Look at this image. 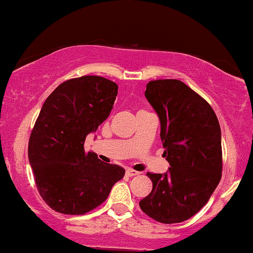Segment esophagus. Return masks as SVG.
<instances>
[{
    "instance_id": "esophagus-1",
    "label": "esophagus",
    "mask_w": 253,
    "mask_h": 253,
    "mask_svg": "<svg viewBox=\"0 0 253 253\" xmlns=\"http://www.w3.org/2000/svg\"><path fill=\"white\" fill-rule=\"evenodd\" d=\"M139 173H140V172H138V171H134V170H132V169H127V170H126V175L128 176V177L138 176Z\"/></svg>"
}]
</instances>
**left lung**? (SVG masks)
<instances>
[{"mask_svg":"<svg viewBox=\"0 0 253 253\" xmlns=\"http://www.w3.org/2000/svg\"><path fill=\"white\" fill-rule=\"evenodd\" d=\"M145 97L161 121L165 173H147L152 191L139 206L163 223L188 220L199 211L221 179V129L210 103L178 80L147 83Z\"/></svg>","mask_w":253,"mask_h":253,"instance_id":"8db88e82","label":"left lung"}]
</instances>
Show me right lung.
Instances as JSON below:
<instances>
[{
	"label": "right lung",
	"mask_w": 253,
	"mask_h": 253,
	"mask_svg": "<svg viewBox=\"0 0 253 253\" xmlns=\"http://www.w3.org/2000/svg\"><path fill=\"white\" fill-rule=\"evenodd\" d=\"M118 85L100 76H82L58 85L46 98L28 143L38 190L53 211L81 215L106 201L125 176L84 151L86 135L109 117Z\"/></svg>",
	"instance_id": "1"
}]
</instances>
